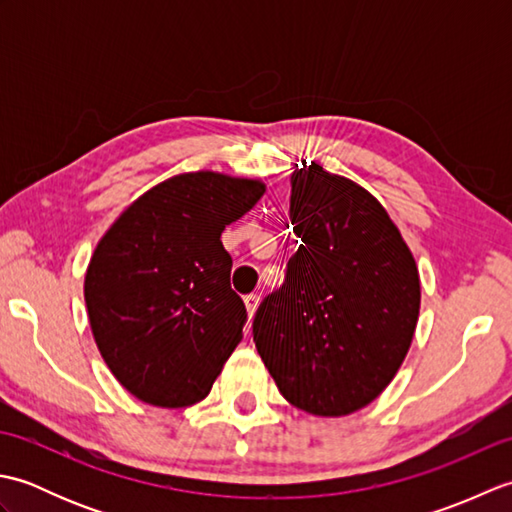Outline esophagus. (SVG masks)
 I'll return each mask as SVG.
<instances>
[{
    "instance_id": "1",
    "label": "esophagus",
    "mask_w": 512,
    "mask_h": 512,
    "mask_svg": "<svg viewBox=\"0 0 512 512\" xmlns=\"http://www.w3.org/2000/svg\"><path fill=\"white\" fill-rule=\"evenodd\" d=\"M244 303H246V310H248V317L253 319V314H255V310H257V306H259V295H246L244 297Z\"/></svg>"
}]
</instances>
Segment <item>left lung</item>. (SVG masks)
Masks as SVG:
<instances>
[{
	"instance_id": "left-lung-1",
	"label": "left lung",
	"mask_w": 512,
	"mask_h": 512,
	"mask_svg": "<svg viewBox=\"0 0 512 512\" xmlns=\"http://www.w3.org/2000/svg\"><path fill=\"white\" fill-rule=\"evenodd\" d=\"M290 222L301 244L284 284L259 303L253 341L290 405L347 416L405 361L418 268L383 204L314 162L292 173Z\"/></svg>"
}]
</instances>
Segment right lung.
<instances>
[{
    "mask_svg": "<svg viewBox=\"0 0 512 512\" xmlns=\"http://www.w3.org/2000/svg\"><path fill=\"white\" fill-rule=\"evenodd\" d=\"M264 191L257 180L182 173L127 206L96 246L85 275L92 334L138 400L178 409L209 396L246 323L220 237Z\"/></svg>",
    "mask_w": 512,
    "mask_h": 512,
    "instance_id": "1",
    "label": "right lung"
}]
</instances>
